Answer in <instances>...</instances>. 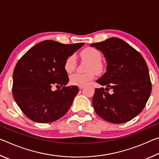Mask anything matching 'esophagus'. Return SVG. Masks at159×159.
<instances>
[{
    "label": "esophagus",
    "mask_w": 159,
    "mask_h": 159,
    "mask_svg": "<svg viewBox=\"0 0 159 159\" xmlns=\"http://www.w3.org/2000/svg\"><path fill=\"white\" fill-rule=\"evenodd\" d=\"M83 88H84V86H83V85H80V86H79V88L80 90V89H83Z\"/></svg>",
    "instance_id": "obj_1"
}]
</instances>
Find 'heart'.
<instances>
[{
  "label": "heart",
  "mask_w": 159,
  "mask_h": 159,
  "mask_svg": "<svg viewBox=\"0 0 159 159\" xmlns=\"http://www.w3.org/2000/svg\"><path fill=\"white\" fill-rule=\"evenodd\" d=\"M83 59L90 61L88 66V73H74L69 77V82L72 85H85L94 79L95 73L93 70L99 71L101 69L100 61L102 55L98 50L95 48H87L81 52ZM76 66V57L75 55H69L66 59L64 64V69L66 73L70 74L74 71Z\"/></svg>",
  "instance_id": "obj_1"
}]
</instances>
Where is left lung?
I'll return each mask as SVG.
<instances>
[{
    "label": "left lung",
    "instance_id": "left-lung-1",
    "mask_svg": "<svg viewBox=\"0 0 159 159\" xmlns=\"http://www.w3.org/2000/svg\"><path fill=\"white\" fill-rule=\"evenodd\" d=\"M106 59L107 71L96 80L93 105L99 116L112 123L128 122L146 105L152 92L149 69L142 55L123 40L110 38L90 45ZM113 90L111 95L108 92Z\"/></svg>",
    "mask_w": 159,
    "mask_h": 159
}]
</instances>
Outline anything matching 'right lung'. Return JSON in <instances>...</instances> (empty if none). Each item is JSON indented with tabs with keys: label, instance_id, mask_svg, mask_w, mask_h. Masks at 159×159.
<instances>
[{
	"label": "right lung",
	"instance_id": "add662e5",
	"mask_svg": "<svg viewBox=\"0 0 159 159\" xmlns=\"http://www.w3.org/2000/svg\"><path fill=\"white\" fill-rule=\"evenodd\" d=\"M83 45L47 40L32 47L18 61L13 71L12 95L29 119L50 123L69 111L79 89L76 85L66 86L69 77L64 64ZM54 85L63 88L52 91Z\"/></svg>",
	"mask_w": 159,
	"mask_h": 159
}]
</instances>
